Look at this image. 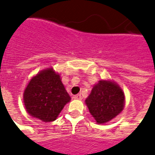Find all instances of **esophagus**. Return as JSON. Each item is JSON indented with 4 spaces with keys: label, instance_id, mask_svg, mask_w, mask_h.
Segmentation results:
<instances>
[{
    "label": "esophagus",
    "instance_id": "34e87169",
    "mask_svg": "<svg viewBox=\"0 0 155 155\" xmlns=\"http://www.w3.org/2000/svg\"><path fill=\"white\" fill-rule=\"evenodd\" d=\"M74 99H78V100H81L82 98V96L81 94H77V95L74 96L73 97Z\"/></svg>",
    "mask_w": 155,
    "mask_h": 155
}]
</instances>
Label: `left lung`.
<instances>
[{
	"instance_id": "1",
	"label": "left lung",
	"mask_w": 155,
	"mask_h": 155,
	"mask_svg": "<svg viewBox=\"0 0 155 155\" xmlns=\"http://www.w3.org/2000/svg\"><path fill=\"white\" fill-rule=\"evenodd\" d=\"M89 112L97 123L110 121L121 112L125 106V94L115 82L99 81L86 99Z\"/></svg>"
}]
</instances>
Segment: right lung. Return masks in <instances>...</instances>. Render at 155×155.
Returning <instances> with one entry per match:
<instances>
[{
    "instance_id": "right-lung-1",
    "label": "right lung",
    "mask_w": 155,
    "mask_h": 155,
    "mask_svg": "<svg viewBox=\"0 0 155 155\" xmlns=\"http://www.w3.org/2000/svg\"><path fill=\"white\" fill-rule=\"evenodd\" d=\"M70 97L52 68L44 69L34 76L25 88L24 102L26 111L43 122L55 120Z\"/></svg>"
}]
</instances>
